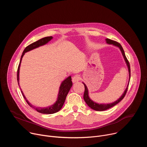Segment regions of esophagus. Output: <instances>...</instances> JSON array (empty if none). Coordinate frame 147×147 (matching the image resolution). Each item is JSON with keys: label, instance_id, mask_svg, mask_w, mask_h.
I'll return each mask as SVG.
<instances>
[{"label": "esophagus", "instance_id": "esophagus-1", "mask_svg": "<svg viewBox=\"0 0 147 147\" xmlns=\"http://www.w3.org/2000/svg\"><path fill=\"white\" fill-rule=\"evenodd\" d=\"M80 80H81V77H80V76L79 75H78V74L75 75V76L73 77V81L74 82H77V81H80Z\"/></svg>", "mask_w": 147, "mask_h": 147}]
</instances>
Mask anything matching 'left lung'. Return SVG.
Masks as SVG:
<instances>
[{"label":"left lung","mask_w":147,"mask_h":147,"mask_svg":"<svg viewBox=\"0 0 147 147\" xmlns=\"http://www.w3.org/2000/svg\"><path fill=\"white\" fill-rule=\"evenodd\" d=\"M106 42H107V44H108L109 45H113L115 47H118L120 49V50L121 52V53L123 55V56L124 59V60L125 61V63H126L127 66L128 67V70H129V81H130V63H129V62L126 56H125V55L124 51L121 45L119 43L117 42H116L115 40H111V39H108V38L106 39ZM129 84H128L126 89L125 90V91L123 92V94H122V95L117 100H116L115 102H114L113 103H100V104L96 102H95L92 100H91V99L90 98L89 95H88V90L87 87L86 86V85L84 83L82 82L84 84V87H85L84 94V99L85 102L88 105V106L90 108H91V109H92L95 111H103L107 110V109L114 107L115 105H116V104H117L119 102H120L124 98V97L125 96V94H126V92L127 91V89H128V87H129Z\"/></svg>","instance_id":"1"}]
</instances>
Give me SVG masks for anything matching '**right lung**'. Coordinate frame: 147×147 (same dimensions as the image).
Listing matches in <instances>:
<instances>
[{
	"label": "right lung",
	"instance_id": "1",
	"mask_svg": "<svg viewBox=\"0 0 147 147\" xmlns=\"http://www.w3.org/2000/svg\"><path fill=\"white\" fill-rule=\"evenodd\" d=\"M52 38H53L52 36H47V37H45V38H42V39L35 42L29 45L28 46H27L25 48V49L24 50V51L23 52L22 57H21L20 64L18 65V69H17V81H18V86H19V72H20V64H21V62H22V58H23V56L24 55L25 53H26L28 51H30L32 49H34L36 48H38L40 46H42V45H44L47 44L48 42H49ZM72 86H73V83H72V81H71V77L69 76L61 83V85H60V88H59V94H58L57 100L56 101V102L54 104H53L52 105L48 107L47 108H38V107H35L33 106L32 105H31L28 101V100H27V99L26 98V96H24V95L23 91H22V90H21V91H22V94H23L24 99H26L27 103L29 105L30 107L34 108L38 112L40 113L53 114V113H55L56 112H57L58 111H59L61 109V108H62L63 105V104L65 103V101L66 100L67 95L68 94V92H69V91H70L71 87H72Z\"/></svg>",
	"mask_w": 147,
	"mask_h": 147
}]
</instances>
